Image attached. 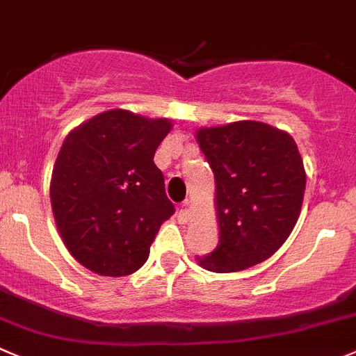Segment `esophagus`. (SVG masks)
Returning <instances> with one entry per match:
<instances>
[{"label": "esophagus", "instance_id": "obj_1", "mask_svg": "<svg viewBox=\"0 0 356 356\" xmlns=\"http://www.w3.org/2000/svg\"><path fill=\"white\" fill-rule=\"evenodd\" d=\"M188 207H189V202H188V200H186V202L182 203L181 212H179V219H181L182 222H189V220L193 219V213H191V210L188 209Z\"/></svg>", "mask_w": 356, "mask_h": 356}]
</instances>
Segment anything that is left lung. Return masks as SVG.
Here are the masks:
<instances>
[{"mask_svg": "<svg viewBox=\"0 0 356 356\" xmlns=\"http://www.w3.org/2000/svg\"><path fill=\"white\" fill-rule=\"evenodd\" d=\"M216 179L219 243L196 257L203 270L233 273L275 254L299 219L306 172L291 134L241 120L196 130Z\"/></svg>", "mask_w": 356, "mask_h": 356, "instance_id": "1", "label": "left lung"}]
</instances>
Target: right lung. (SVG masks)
Listing matches in <instances>:
<instances>
[{
    "label": "right lung",
    "instance_id": "obj_1",
    "mask_svg": "<svg viewBox=\"0 0 356 356\" xmlns=\"http://www.w3.org/2000/svg\"><path fill=\"white\" fill-rule=\"evenodd\" d=\"M172 127L168 118L109 109L62 143L50 181L51 212L65 248L86 270L125 277L147 261L175 210L153 161Z\"/></svg>",
    "mask_w": 356,
    "mask_h": 356
}]
</instances>
